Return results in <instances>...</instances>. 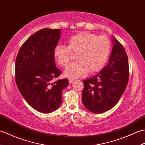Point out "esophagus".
Returning <instances> with one entry per match:
<instances>
[{"label":"esophagus","instance_id":"esophagus-1","mask_svg":"<svg viewBox=\"0 0 145 145\" xmlns=\"http://www.w3.org/2000/svg\"><path fill=\"white\" fill-rule=\"evenodd\" d=\"M69 83H70V84H71V83H73V82H74L75 81V79H72V78H70V79L69 80Z\"/></svg>","mask_w":145,"mask_h":145}]
</instances>
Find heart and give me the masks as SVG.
Here are the masks:
<instances>
[{"mask_svg":"<svg viewBox=\"0 0 145 145\" xmlns=\"http://www.w3.org/2000/svg\"><path fill=\"white\" fill-rule=\"evenodd\" d=\"M110 50L111 43L107 37L82 32L70 37L67 46L57 45L54 56L58 64L67 67L71 60V52H76L78 60L70 64L64 72L65 76L75 78L85 76L88 71L91 73L100 71L106 63Z\"/></svg>","mask_w":145,"mask_h":145,"instance_id":"b5f03b06","label":"heart"}]
</instances>
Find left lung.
Wrapping results in <instances>:
<instances>
[{"instance_id": "obj_1", "label": "left lung", "mask_w": 145, "mask_h": 145, "mask_svg": "<svg viewBox=\"0 0 145 145\" xmlns=\"http://www.w3.org/2000/svg\"><path fill=\"white\" fill-rule=\"evenodd\" d=\"M109 63L97 75L84 80L82 102L87 109L101 113L115 105L123 94L129 80V64L125 48L116 39Z\"/></svg>"}]
</instances>
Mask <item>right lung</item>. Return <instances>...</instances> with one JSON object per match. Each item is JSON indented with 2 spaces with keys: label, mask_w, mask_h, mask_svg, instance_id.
Wrapping results in <instances>:
<instances>
[{
  "label": "right lung",
  "mask_w": 145,
  "mask_h": 145,
  "mask_svg": "<svg viewBox=\"0 0 145 145\" xmlns=\"http://www.w3.org/2000/svg\"><path fill=\"white\" fill-rule=\"evenodd\" d=\"M60 29H42L21 46L15 60V82L18 90L30 106L40 112H54L61 103V91L67 78H57L60 70L55 66L54 48Z\"/></svg>",
  "instance_id": "right-lung-1"
}]
</instances>
